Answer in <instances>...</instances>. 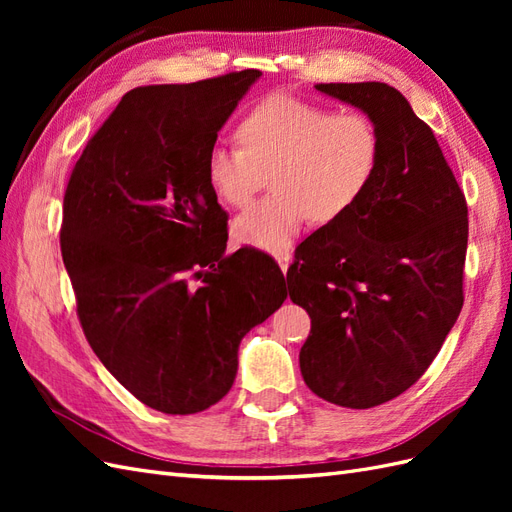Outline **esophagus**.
<instances>
[{"label":"esophagus","instance_id":"1","mask_svg":"<svg viewBox=\"0 0 512 512\" xmlns=\"http://www.w3.org/2000/svg\"><path fill=\"white\" fill-rule=\"evenodd\" d=\"M275 258H277V265H280L282 273L286 275V271H288V267H290V256H288V254H277Z\"/></svg>","mask_w":512,"mask_h":512}]
</instances>
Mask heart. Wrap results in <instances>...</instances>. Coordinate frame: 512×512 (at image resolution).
I'll return each instance as SVG.
<instances>
[{"label": "heart", "mask_w": 512, "mask_h": 512, "mask_svg": "<svg viewBox=\"0 0 512 512\" xmlns=\"http://www.w3.org/2000/svg\"><path fill=\"white\" fill-rule=\"evenodd\" d=\"M239 149L213 147L205 177L228 207H245L271 181L273 192L232 224L241 245L288 250L301 228L333 224L356 207L374 181L380 134L363 111L284 94L262 98L237 123Z\"/></svg>", "instance_id": "1"}]
</instances>
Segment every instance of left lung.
Masks as SVG:
<instances>
[{
  "instance_id": "1",
  "label": "left lung",
  "mask_w": 512,
  "mask_h": 512,
  "mask_svg": "<svg viewBox=\"0 0 512 512\" xmlns=\"http://www.w3.org/2000/svg\"><path fill=\"white\" fill-rule=\"evenodd\" d=\"M376 123L374 181L342 220L301 243L286 280L312 318L305 384L365 410L421 378L463 305L468 205L431 128L386 83H318Z\"/></svg>"
}]
</instances>
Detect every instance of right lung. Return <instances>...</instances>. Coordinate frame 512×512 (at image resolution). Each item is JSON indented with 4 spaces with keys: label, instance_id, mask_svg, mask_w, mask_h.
Returning a JSON list of instances; mask_svg holds the SVG:
<instances>
[{
    "label": "right lung",
    "instance_id": "add662e5",
    "mask_svg": "<svg viewBox=\"0 0 512 512\" xmlns=\"http://www.w3.org/2000/svg\"><path fill=\"white\" fill-rule=\"evenodd\" d=\"M260 70L128 91L89 138L59 243L83 333L145 406L203 412L230 391L243 335L286 299L280 267L224 256L228 215L207 153Z\"/></svg>",
    "mask_w": 512,
    "mask_h": 512
}]
</instances>
